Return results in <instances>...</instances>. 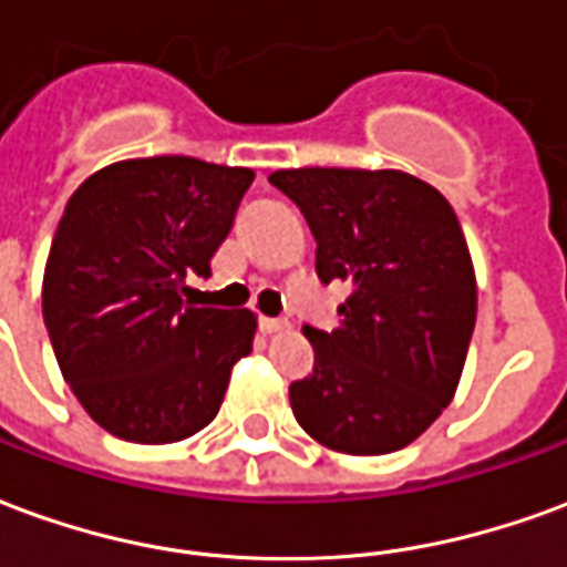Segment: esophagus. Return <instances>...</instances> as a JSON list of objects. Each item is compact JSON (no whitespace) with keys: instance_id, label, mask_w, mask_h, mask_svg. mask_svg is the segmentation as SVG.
<instances>
[{"instance_id":"34e87169","label":"esophagus","mask_w":567,"mask_h":567,"mask_svg":"<svg viewBox=\"0 0 567 567\" xmlns=\"http://www.w3.org/2000/svg\"><path fill=\"white\" fill-rule=\"evenodd\" d=\"M258 324H260V331H264V333H279V331H285V328H288V321L270 319V316H260Z\"/></svg>"}]
</instances>
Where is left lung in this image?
Returning a JSON list of instances; mask_svg holds the SVG:
<instances>
[{"mask_svg": "<svg viewBox=\"0 0 567 567\" xmlns=\"http://www.w3.org/2000/svg\"><path fill=\"white\" fill-rule=\"evenodd\" d=\"M316 236V272L352 295L340 324H303L312 373L291 382L309 437L346 455L404 450L446 410L476 321L462 224L437 187L398 169H279Z\"/></svg>", "mask_w": 567, "mask_h": 567, "instance_id": "1", "label": "left lung"}]
</instances>
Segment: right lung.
<instances>
[{
  "label": "right lung",
  "mask_w": 567,
  "mask_h": 567,
  "mask_svg": "<svg viewBox=\"0 0 567 567\" xmlns=\"http://www.w3.org/2000/svg\"><path fill=\"white\" fill-rule=\"evenodd\" d=\"M255 182L246 166L140 157L93 173L69 197L42 282L63 380L87 416L130 443H175L206 427L251 352L255 312L197 307Z\"/></svg>",
  "instance_id": "1"
}]
</instances>
